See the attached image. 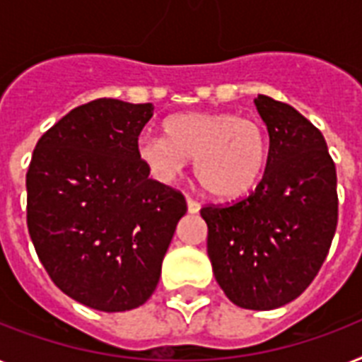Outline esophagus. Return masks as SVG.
<instances>
[{"label": "esophagus", "instance_id": "obj_1", "mask_svg": "<svg viewBox=\"0 0 362 362\" xmlns=\"http://www.w3.org/2000/svg\"><path fill=\"white\" fill-rule=\"evenodd\" d=\"M187 210H189V214H197V211L201 210V202L187 197Z\"/></svg>", "mask_w": 362, "mask_h": 362}]
</instances>
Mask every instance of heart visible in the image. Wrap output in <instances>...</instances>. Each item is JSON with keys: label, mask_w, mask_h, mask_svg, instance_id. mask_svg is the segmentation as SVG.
<instances>
[{"label": "heart", "mask_w": 362, "mask_h": 362, "mask_svg": "<svg viewBox=\"0 0 362 362\" xmlns=\"http://www.w3.org/2000/svg\"><path fill=\"white\" fill-rule=\"evenodd\" d=\"M163 134L139 141L141 160L160 180L176 178L186 160H195L199 184L221 199L243 195L262 178L267 135L255 119L227 111H187L169 117Z\"/></svg>", "instance_id": "1"}]
</instances>
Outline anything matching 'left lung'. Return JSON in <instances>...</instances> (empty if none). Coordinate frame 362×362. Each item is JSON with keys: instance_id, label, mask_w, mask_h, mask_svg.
<instances>
[{"instance_id": "obj_1", "label": "left lung", "mask_w": 362, "mask_h": 362, "mask_svg": "<svg viewBox=\"0 0 362 362\" xmlns=\"http://www.w3.org/2000/svg\"><path fill=\"white\" fill-rule=\"evenodd\" d=\"M269 152L251 195L204 206L208 257L232 303L283 307L307 290L327 257L339 221L337 169L322 132L292 105L255 98Z\"/></svg>"}]
</instances>
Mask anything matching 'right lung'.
Wrapping results in <instances>:
<instances>
[{"label": "right lung", "mask_w": 362, "mask_h": 362, "mask_svg": "<svg viewBox=\"0 0 362 362\" xmlns=\"http://www.w3.org/2000/svg\"><path fill=\"white\" fill-rule=\"evenodd\" d=\"M152 104L98 98L38 139L25 176L28 228L55 286L85 307L122 313L151 298L187 204L148 178L139 134Z\"/></svg>", "instance_id": "add662e5"}]
</instances>
